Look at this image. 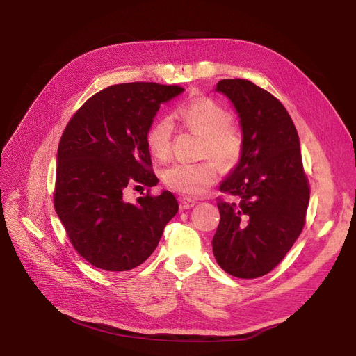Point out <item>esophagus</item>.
<instances>
[{
  "label": "esophagus",
  "instance_id": "34e87169",
  "mask_svg": "<svg viewBox=\"0 0 356 356\" xmlns=\"http://www.w3.org/2000/svg\"><path fill=\"white\" fill-rule=\"evenodd\" d=\"M196 204V202L193 200V199H189V197H181L180 200H179V208H180V211H186V209H191V208H193Z\"/></svg>",
  "mask_w": 356,
  "mask_h": 356
}]
</instances>
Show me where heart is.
<instances>
[{"label": "heart", "instance_id": "b5f03b06", "mask_svg": "<svg viewBox=\"0 0 356 356\" xmlns=\"http://www.w3.org/2000/svg\"><path fill=\"white\" fill-rule=\"evenodd\" d=\"M176 117L195 133L204 137L203 149L223 167L236 165L244 153V140L231 127V112L211 98H196L181 106ZM175 125L168 117H161L149 125L145 134L148 152L164 160L170 154ZM218 177V163L212 159L199 163H173L163 170V180L172 191L186 196H200Z\"/></svg>", "mask_w": 356, "mask_h": 356}]
</instances>
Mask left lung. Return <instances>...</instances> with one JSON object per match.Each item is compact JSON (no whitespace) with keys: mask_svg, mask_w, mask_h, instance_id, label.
I'll return each instance as SVG.
<instances>
[{"mask_svg":"<svg viewBox=\"0 0 356 356\" xmlns=\"http://www.w3.org/2000/svg\"><path fill=\"white\" fill-rule=\"evenodd\" d=\"M223 93L239 117L244 153L219 186L239 203L218 200L212 250L219 267L238 278L270 273L302 234L310 191L300 141L287 109L245 79H223Z\"/></svg>","mask_w":356,"mask_h":356,"instance_id":"1","label":"left lung"}]
</instances>
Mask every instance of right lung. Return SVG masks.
<instances>
[{"mask_svg":"<svg viewBox=\"0 0 356 356\" xmlns=\"http://www.w3.org/2000/svg\"><path fill=\"white\" fill-rule=\"evenodd\" d=\"M184 89L154 82L112 85L89 98L58 148L54 209L73 248L93 267L128 271L153 254L179 211L172 192L125 202L127 186L157 184L145 134L160 105Z\"/></svg>","mask_w":356,"mask_h":356,"instance_id":"right-lung-1","label":"right lung"}]
</instances>
